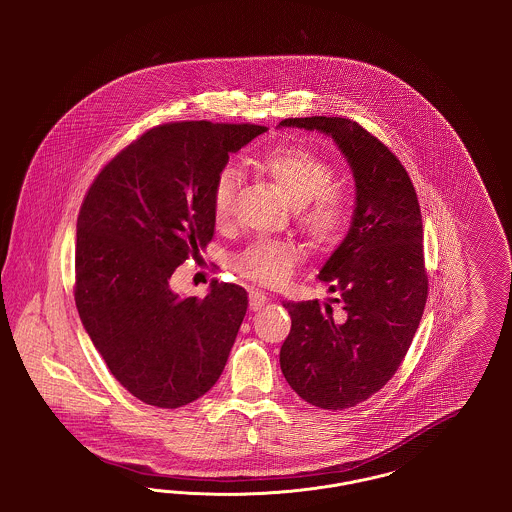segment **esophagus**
<instances>
[{
	"label": "esophagus",
	"mask_w": 512,
	"mask_h": 512,
	"mask_svg": "<svg viewBox=\"0 0 512 512\" xmlns=\"http://www.w3.org/2000/svg\"><path fill=\"white\" fill-rule=\"evenodd\" d=\"M268 303V297L265 293L251 292L249 293V309L251 311H261Z\"/></svg>",
	"instance_id": "34e87169"
}]
</instances>
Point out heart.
Returning <instances> with one entry per match:
<instances>
[{
  "label": "heart",
  "mask_w": 512,
  "mask_h": 512,
  "mask_svg": "<svg viewBox=\"0 0 512 512\" xmlns=\"http://www.w3.org/2000/svg\"><path fill=\"white\" fill-rule=\"evenodd\" d=\"M257 169L292 199L303 230L318 245H334L345 234L351 209L347 197L330 186L332 165L315 151L301 146H280L257 159ZM238 174L226 167L217 174L211 192V211L215 222H226L232 213ZM297 263V247L286 240H257L236 257L234 267L242 274L276 286L284 282Z\"/></svg>",
  "instance_id": "1"
}]
</instances>
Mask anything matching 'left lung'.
Instances as JSON below:
<instances>
[{
  "instance_id": "1",
  "label": "left lung",
  "mask_w": 512,
  "mask_h": 512,
  "mask_svg": "<svg viewBox=\"0 0 512 512\" xmlns=\"http://www.w3.org/2000/svg\"><path fill=\"white\" fill-rule=\"evenodd\" d=\"M278 126L330 136L355 178L347 236L318 272L332 305L284 303L292 330L280 368L307 403L343 411L382 390L405 359L428 297L422 215L399 159L363 126L341 117L284 119Z\"/></svg>"
}]
</instances>
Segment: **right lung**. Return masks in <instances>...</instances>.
Segmentation results:
<instances>
[{
  "instance_id": "1",
  "label": "right lung",
  "mask_w": 512,
  "mask_h": 512,
  "mask_svg": "<svg viewBox=\"0 0 512 512\" xmlns=\"http://www.w3.org/2000/svg\"><path fill=\"white\" fill-rule=\"evenodd\" d=\"M257 124H161L103 167L76 220L74 301L111 374L136 399L178 409L215 386L247 311V292L215 282L180 297L172 272L215 234V178Z\"/></svg>"
}]
</instances>
